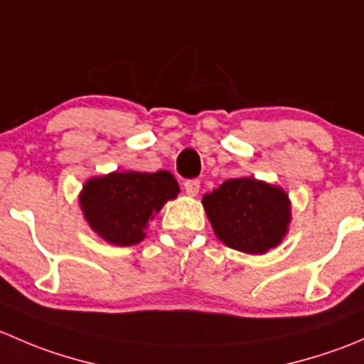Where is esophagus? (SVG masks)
Masks as SVG:
<instances>
[{"label":"esophagus","instance_id":"esophagus-1","mask_svg":"<svg viewBox=\"0 0 364 364\" xmlns=\"http://www.w3.org/2000/svg\"><path fill=\"white\" fill-rule=\"evenodd\" d=\"M200 190V181L199 179H186L185 181V192L190 197H196Z\"/></svg>","mask_w":364,"mask_h":364}]
</instances>
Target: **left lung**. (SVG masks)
<instances>
[{"mask_svg": "<svg viewBox=\"0 0 364 364\" xmlns=\"http://www.w3.org/2000/svg\"><path fill=\"white\" fill-rule=\"evenodd\" d=\"M203 205L216 237L245 253H266L289 230L291 200L280 188L252 178L227 179L205 193Z\"/></svg>", "mask_w": 364, "mask_h": 364, "instance_id": "1", "label": "left lung"}]
</instances>
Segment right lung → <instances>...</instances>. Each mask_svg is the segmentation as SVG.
<instances>
[{
	"label": "right lung",
	"mask_w": 364,
	"mask_h": 364,
	"mask_svg": "<svg viewBox=\"0 0 364 364\" xmlns=\"http://www.w3.org/2000/svg\"><path fill=\"white\" fill-rule=\"evenodd\" d=\"M178 193V181L167 171H116L87 179L79 203L98 236L116 247H132L144 240L148 223Z\"/></svg>",
	"instance_id": "add662e5"
}]
</instances>
